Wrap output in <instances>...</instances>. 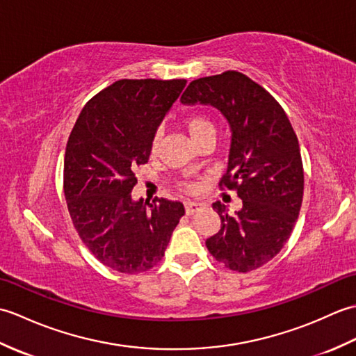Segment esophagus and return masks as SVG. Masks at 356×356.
<instances>
[{
	"mask_svg": "<svg viewBox=\"0 0 356 356\" xmlns=\"http://www.w3.org/2000/svg\"><path fill=\"white\" fill-rule=\"evenodd\" d=\"M203 205L202 203H195V202H186L185 203V213L188 216H193L194 213H197V211L202 208Z\"/></svg>",
	"mask_w": 356,
	"mask_h": 356,
	"instance_id": "34e87169",
	"label": "esophagus"
}]
</instances>
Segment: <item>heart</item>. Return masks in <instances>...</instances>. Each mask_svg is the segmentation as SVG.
<instances>
[{
    "label": "heart",
    "instance_id": "1",
    "mask_svg": "<svg viewBox=\"0 0 356 356\" xmlns=\"http://www.w3.org/2000/svg\"><path fill=\"white\" fill-rule=\"evenodd\" d=\"M184 125H185L186 131H188V134H190V138L193 139L194 143H197L203 138V136H207L209 133H214L213 122H211V120L207 116L197 115V113L186 116L185 120H184ZM157 143H159V134L154 138L153 148L157 147ZM185 190L191 193V191L195 190V185H186Z\"/></svg>",
    "mask_w": 356,
    "mask_h": 356
}]
</instances>
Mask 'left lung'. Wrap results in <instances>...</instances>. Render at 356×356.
Returning a JSON list of instances; mask_svg holds the SVG:
<instances>
[{"mask_svg": "<svg viewBox=\"0 0 356 356\" xmlns=\"http://www.w3.org/2000/svg\"><path fill=\"white\" fill-rule=\"evenodd\" d=\"M185 105H211L231 128L228 170L220 186L236 190L243 207L229 216L220 202V231L207 248L225 268L249 272L270 261L291 237L303 202L305 172L297 134L284 110L246 74L228 70L193 81Z\"/></svg>", "mask_w": 356, "mask_h": 356, "instance_id": "1", "label": "left lung"}]
</instances>
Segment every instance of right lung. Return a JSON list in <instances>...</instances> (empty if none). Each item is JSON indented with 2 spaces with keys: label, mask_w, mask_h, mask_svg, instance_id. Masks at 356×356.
Segmentation results:
<instances>
[{
  "label": "right lung",
  "mask_w": 356,
  "mask_h": 356,
  "mask_svg": "<svg viewBox=\"0 0 356 356\" xmlns=\"http://www.w3.org/2000/svg\"><path fill=\"white\" fill-rule=\"evenodd\" d=\"M185 79H120L82 108L64 156V194L81 240L97 260L124 274L162 260L185 208L133 200L134 170L148 162L159 125Z\"/></svg>",
  "instance_id": "1"
}]
</instances>
